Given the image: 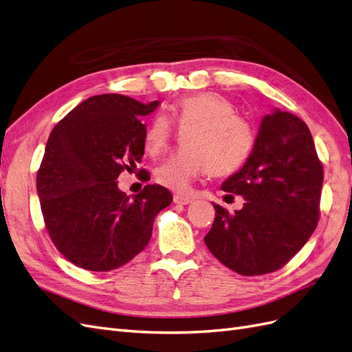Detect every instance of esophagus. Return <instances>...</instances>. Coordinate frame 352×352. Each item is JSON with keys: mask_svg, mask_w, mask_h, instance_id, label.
Masks as SVG:
<instances>
[{"mask_svg": "<svg viewBox=\"0 0 352 352\" xmlns=\"http://www.w3.org/2000/svg\"><path fill=\"white\" fill-rule=\"evenodd\" d=\"M173 201H175V204H179V206H186V204H189V202H192L194 199L190 198V197H184V195H179V194H176V195L173 197Z\"/></svg>", "mask_w": 352, "mask_h": 352, "instance_id": "esophagus-1", "label": "esophagus"}]
</instances>
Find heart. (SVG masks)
I'll return each instance as SVG.
<instances>
[{
  "label": "heart",
  "instance_id": "heart-1",
  "mask_svg": "<svg viewBox=\"0 0 352 352\" xmlns=\"http://www.w3.org/2000/svg\"><path fill=\"white\" fill-rule=\"evenodd\" d=\"M184 135L182 150L166 158L155 170L160 185L184 194L194 179L208 172L230 175L247 162L254 146L250 122L238 114L230 100L217 92L189 95L170 107ZM173 136V124L164 114H157L144 136L145 150L157 155L164 151Z\"/></svg>",
  "mask_w": 352,
  "mask_h": 352
}]
</instances>
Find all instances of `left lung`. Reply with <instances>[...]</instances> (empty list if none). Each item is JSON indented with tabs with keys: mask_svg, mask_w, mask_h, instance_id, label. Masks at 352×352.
<instances>
[{
	"mask_svg": "<svg viewBox=\"0 0 352 352\" xmlns=\"http://www.w3.org/2000/svg\"><path fill=\"white\" fill-rule=\"evenodd\" d=\"M322 185L308 126L287 111L265 114L247 163L221 186L247 199L242 210L230 214L212 202L216 217L204 238L210 252L242 276L279 270L317 228Z\"/></svg>",
	"mask_w": 352,
	"mask_h": 352,
	"instance_id": "obj_1",
	"label": "left lung"
}]
</instances>
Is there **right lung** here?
Instances as JSON below:
<instances>
[{"instance_id": "right-lung-1", "label": "right lung", "mask_w": 352, "mask_h": 352, "mask_svg": "<svg viewBox=\"0 0 352 352\" xmlns=\"http://www.w3.org/2000/svg\"><path fill=\"white\" fill-rule=\"evenodd\" d=\"M158 104L95 95L50 133L36 175L42 216L56 248L80 269L110 272L129 263L150 242L155 216L173 199L160 185H146L131 199L116 182L141 162L142 119ZM144 180H150L146 172Z\"/></svg>"}]
</instances>
